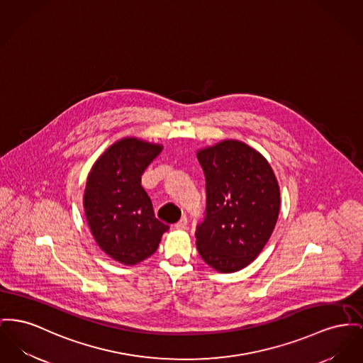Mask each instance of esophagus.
<instances>
[{
  "mask_svg": "<svg viewBox=\"0 0 363 363\" xmlns=\"http://www.w3.org/2000/svg\"><path fill=\"white\" fill-rule=\"evenodd\" d=\"M186 226H188V218H186V216H182V218L174 225V228L178 229V230H184V229H186Z\"/></svg>",
  "mask_w": 363,
  "mask_h": 363,
  "instance_id": "1",
  "label": "esophagus"
}]
</instances>
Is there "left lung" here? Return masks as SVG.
<instances>
[{
    "instance_id": "obj_1",
    "label": "left lung",
    "mask_w": 363,
    "mask_h": 363,
    "mask_svg": "<svg viewBox=\"0 0 363 363\" xmlns=\"http://www.w3.org/2000/svg\"><path fill=\"white\" fill-rule=\"evenodd\" d=\"M206 177V213L196 226L203 260L220 273L244 269L274 230L279 188L267 160L247 144L226 140L197 152Z\"/></svg>"
}]
</instances>
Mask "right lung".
<instances>
[{"mask_svg": "<svg viewBox=\"0 0 363 363\" xmlns=\"http://www.w3.org/2000/svg\"><path fill=\"white\" fill-rule=\"evenodd\" d=\"M162 147L123 138L94 163L86 182L84 207L99 247L123 264L152 255L169 226L153 213L141 177Z\"/></svg>", "mask_w": 363, "mask_h": 363, "instance_id": "right-lung-1", "label": "right lung"}]
</instances>
